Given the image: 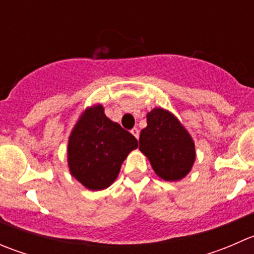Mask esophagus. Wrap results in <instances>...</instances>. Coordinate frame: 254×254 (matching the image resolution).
I'll return each mask as SVG.
<instances>
[{"instance_id":"esophagus-1","label":"esophagus","mask_w":254,"mask_h":254,"mask_svg":"<svg viewBox=\"0 0 254 254\" xmlns=\"http://www.w3.org/2000/svg\"><path fill=\"white\" fill-rule=\"evenodd\" d=\"M131 134L134 135V136L136 137V139H139L140 132H139V129H137V127H134V129H131Z\"/></svg>"}]
</instances>
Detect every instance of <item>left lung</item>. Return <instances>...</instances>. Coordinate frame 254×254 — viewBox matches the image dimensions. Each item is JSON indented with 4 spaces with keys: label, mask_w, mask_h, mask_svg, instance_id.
Returning <instances> with one entry per match:
<instances>
[{
    "label": "left lung",
    "mask_w": 254,
    "mask_h": 254,
    "mask_svg": "<svg viewBox=\"0 0 254 254\" xmlns=\"http://www.w3.org/2000/svg\"><path fill=\"white\" fill-rule=\"evenodd\" d=\"M139 143V150L163 181H181L195 162L193 137L167 109L153 108L147 113V127L141 130Z\"/></svg>",
    "instance_id": "8db88e82"
}]
</instances>
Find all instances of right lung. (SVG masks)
Instances as JSON below:
<instances>
[{"mask_svg":"<svg viewBox=\"0 0 254 254\" xmlns=\"http://www.w3.org/2000/svg\"><path fill=\"white\" fill-rule=\"evenodd\" d=\"M137 145L129 131L107 118L102 104H94L82 112L68 137V170L84 188L102 190L112 186Z\"/></svg>","mask_w":254,"mask_h":254,"instance_id":"obj_1","label":"right lung"}]
</instances>
